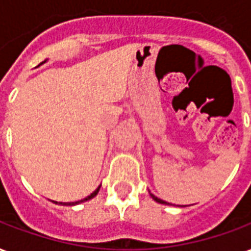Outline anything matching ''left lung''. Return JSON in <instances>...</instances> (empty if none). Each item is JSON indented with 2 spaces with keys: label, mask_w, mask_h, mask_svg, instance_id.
I'll list each match as a JSON object with an SVG mask.
<instances>
[{
  "label": "left lung",
  "mask_w": 251,
  "mask_h": 251,
  "mask_svg": "<svg viewBox=\"0 0 251 251\" xmlns=\"http://www.w3.org/2000/svg\"><path fill=\"white\" fill-rule=\"evenodd\" d=\"M150 197H151V198H153L155 202H158V203H162V205H172V203H169V202L163 201V200H161V198H158V197H155L154 194H151V193H150Z\"/></svg>",
  "instance_id": "left-lung-1"
}]
</instances>
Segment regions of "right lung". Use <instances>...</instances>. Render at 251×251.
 Listing matches in <instances>:
<instances>
[{
    "label": "right lung",
    "instance_id": "add662e5",
    "mask_svg": "<svg viewBox=\"0 0 251 251\" xmlns=\"http://www.w3.org/2000/svg\"><path fill=\"white\" fill-rule=\"evenodd\" d=\"M46 61H48V59H45L44 62H41L40 65H44V64H45V62H46ZM40 65H38V66H40ZM100 187H101V185H100V186H98L97 189H96V190H94V192H93L92 194H90V196H88V197H86V198H83V200H81V201H75V202H57V201H51V202H54V203H57V205H62V206L79 205V203H82V202L89 201V200H92V198H94V197L97 196L98 192H100Z\"/></svg>",
    "mask_w": 251,
    "mask_h": 251
}]
</instances>
